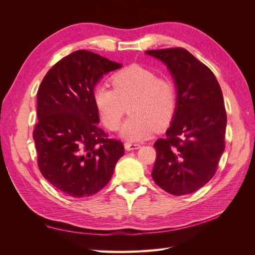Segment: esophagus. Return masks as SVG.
I'll list each match as a JSON object with an SVG mask.
<instances>
[{
  "label": "esophagus",
  "mask_w": 255,
  "mask_h": 255,
  "mask_svg": "<svg viewBox=\"0 0 255 255\" xmlns=\"http://www.w3.org/2000/svg\"><path fill=\"white\" fill-rule=\"evenodd\" d=\"M125 148L127 151H132V150H136L140 148L139 143H130V142H126L125 143Z\"/></svg>",
  "instance_id": "34e87169"
}]
</instances>
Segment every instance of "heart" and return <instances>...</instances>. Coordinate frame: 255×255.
<instances>
[{
    "label": "heart",
    "mask_w": 255,
    "mask_h": 255,
    "mask_svg": "<svg viewBox=\"0 0 255 255\" xmlns=\"http://www.w3.org/2000/svg\"><path fill=\"white\" fill-rule=\"evenodd\" d=\"M113 88L100 85L94 91V102L103 125L117 130L127 113L132 115L122 128L128 140H141L172 122L177 107L173 82L157 76L152 69L130 64L112 76Z\"/></svg>",
    "instance_id": "b5f03b06"
}]
</instances>
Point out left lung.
<instances>
[{
	"label": "left lung",
	"instance_id": "obj_1",
	"mask_svg": "<svg viewBox=\"0 0 255 255\" xmlns=\"http://www.w3.org/2000/svg\"><path fill=\"white\" fill-rule=\"evenodd\" d=\"M172 74L177 107L166 138L154 143L152 177L174 196L201 188L215 175L225 151L227 113L220 85L208 67L183 48L145 51Z\"/></svg>",
	"mask_w": 255,
	"mask_h": 255
}]
</instances>
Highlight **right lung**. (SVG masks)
Segmentation results:
<instances>
[{"mask_svg": "<svg viewBox=\"0 0 255 255\" xmlns=\"http://www.w3.org/2000/svg\"><path fill=\"white\" fill-rule=\"evenodd\" d=\"M121 66L79 50L54 65L38 89V122L33 132L37 164L45 180L72 198L101 190L125 154L123 143L98 127L94 102L100 79Z\"/></svg>", "mask_w": 255, "mask_h": 255, "instance_id": "1", "label": "right lung"}]
</instances>
